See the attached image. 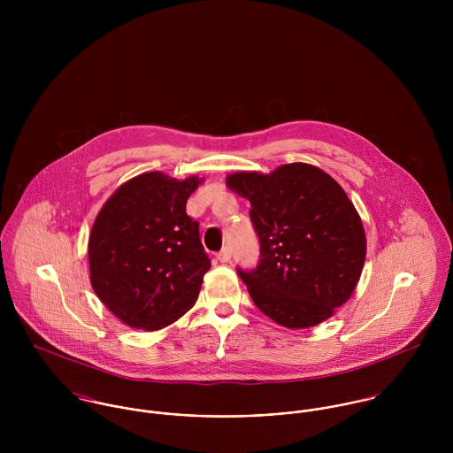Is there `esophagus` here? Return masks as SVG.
I'll use <instances>...</instances> for the list:
<instances>
[{"mask_svg": "<svg viewBox=\"0 0 453 453\" xmlns=\"http://www.w3.org/2000/svg\"><path fill=\"white\" fill-rule=\"evenodd\" d=\"M216 258L219 259L221 263L230 261V258H232V251H230V248H228V246H225V248L216 255Z\"/></svg>", "mask_w": 453, "mask_h": 453, "instance_id": "1", "label": "esophagus"}]
</instances>
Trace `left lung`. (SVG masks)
I'll list each match as a JSON object with an SVG mask.
<instances>
[{
    "label": "left lung",
    "mask_w": 453,
    "mask_h": 453,
    "mask_svg": "<svg viewBox=\"0 0 453 453\" xmlns=\"http://www.w3.org/2000/svg\"><path fill=\"white\" fill-rule=\"evenodd\" d=\"M226 185L251 202L258 265L237 273L255 305L291 329L331 318L356 289L366 258L361 218L342 187L300 162L270 174H230Z\"/></svg>",
    "instance_id": "8db88e82"
}]
</instances>
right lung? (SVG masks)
Segmentation results:
<instances>
[{
	"mask_svg": "<svg viewBox=\"0 0 453 453\" xmlns=\"http://www.w3.org/2000/svg\"><path fill=\"white\" fill-rule=\"evenodd\" d=\"M198 178L146 173L99 211L90 237V282L99 300L135 329L155 331L188 312L211 259L187 200Z\"/></svg>",
	"mask_w": 453,
	"mask_h": 453,
	"instance_id": "1",
	"label": "right lung"
}]
</instances>
